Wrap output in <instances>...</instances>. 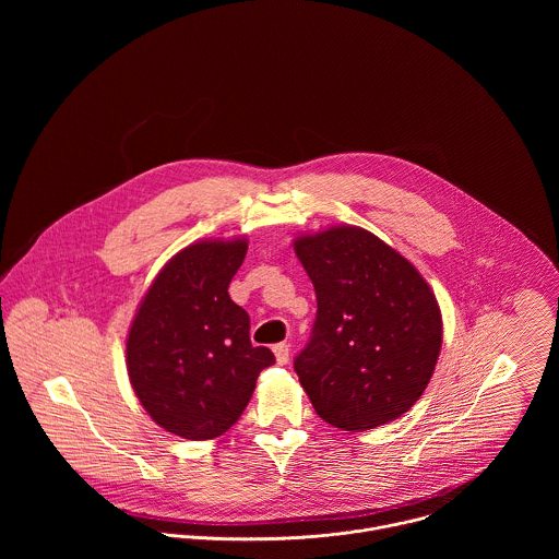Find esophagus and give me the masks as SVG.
Masks as SVG:
<instances>
[{
	"mask_svg": "<svg viewBox=\"0 0 559 559\" xmlns=\"http://www.w3.org/2000/svg\"><path fill=\"white\" fill-rule=\"evenodd\" d=\"M273 353H275V359H277L280 366H286V364H288V359H290V346H288L286 342L275 344V346H273Z\"/></svg>",
	"mask_w": 559,
	"mask_h": 559,
	"instance_id": "1",
	"label": "esophagus"
}]
</instances>
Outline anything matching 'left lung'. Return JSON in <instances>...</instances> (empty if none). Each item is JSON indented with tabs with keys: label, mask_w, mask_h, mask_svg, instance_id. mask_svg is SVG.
<instances>
[{
	"label": "left lung",
	"mask_w": 559,
	"mask_h": 559,
	"mask_svg": "<svg viewBox=\"0 0 559 559\" xmlns=\"http://www.w3.org/2000/svg\"><path fill=\"white\" fill-rule=\"evenodd\" d=\"M319 312L295 372L326 424L364 432L424 394L443 340L439 304L394 247L357 226L295 239Z\"/></svg>",
	"instance_id": "left-lung-1"
}]
</instances>
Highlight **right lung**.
<instances>
[{
    "label": "right lung",
    "instance_id": "1",
    "mask_svg": "<svg viewBox=\"0 0 559 559\" xmlns=\"http://www.w3.org/2000/svg\"><path fill=\"white\" fill-rule=\"evenodd\" d=\"M247 239L198 240L144 295L127 337V370L146 413L171 435L215 439L237 424L258 374L275 364L251 346L249 317L228 286Z\"/></svg>",
    "mask_w": 559,
    "mask_h": 559
}]
</instances>
